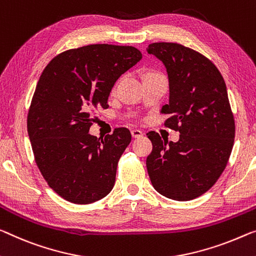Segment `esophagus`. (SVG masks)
Instances as JSON below:
<instances>
[{"label": "esophagus", "mask_w": 256, "mask_h": 256, "mask_svg": "<svg viewBox=\"0 0 256 256\" xmlns=\"http://www.w3.org/2000/svg\"><path fill=\"white\" fill-rule=\"evenodd\" d=\"M132 136L134 137V138H140V137L143 136V132H142L140 130H138V129H132Z\"/></svg>", "instance_id": "34e87169"}]
</instances>
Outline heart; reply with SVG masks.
I'll return each mask as SVG.
<instances>
[{
  "label": "heart",
  "mask_w": 256,
  "mask_h": 256,
  "mask_svg": "<svg viewBox=\"0 0 256 256\" xmlns=\"http://www.w3.org/2000/svg\"><path fill=\"white\" fill-rule=\"evenodd\" d=\"M148 74H153V73H148Z\"/></svg>",
  "instance_id": "obj_1"
}]
</instances>
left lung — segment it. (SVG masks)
<instances>
[{
    "mask_svg": "<svg viewBox=\"0 0 256 256\" xmlns=\"http://www.w3.org/2000/svg\"><path fill=\"white\" fill-rule=\"evenodd\" d=\"M148 52L162 62L169 81V103L161 113L164 126L180 140L148 132L153 148L146 168L153 188L169 199L188 202L214 186L230 158L234 119L226 82L208 58L178 43L156 42Z\"/></svg>",
    "mask_w": 256,
    "mask_h": 256,
    "instance_id": "1",
    "label": "left lung"
}]
</instances>
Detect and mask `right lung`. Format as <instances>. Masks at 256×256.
Instances as JSON below:
<instances>
[{"mask_svg":"<svg viewBox=\"0 0 256 256\" xmlns=\"http://www.w3.org/2000/svg\"><path fill=\"white\" fill-rule=\"evenodd\" d=\"M140 60L134 46L92 44L64 51L43 70L27 132L42 176L68 202H95L114 186L130 132L116 128L104 140L97 138L89 134L92 113L108 108L116 81Z\"/></svg>","mask_w":256,"mask_h":256,"instance_id":"obj_1","label":"right lung"}]
</instances>
